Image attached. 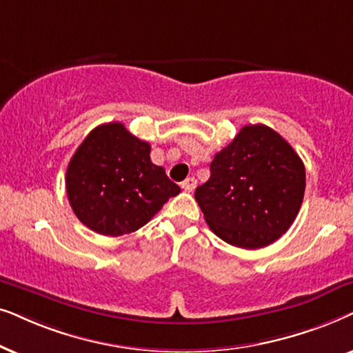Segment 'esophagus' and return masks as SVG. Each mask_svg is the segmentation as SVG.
<instances>
[{"label": "esophagus", "mask_w": 353, "mask_h": 353, "mask_svg": "<svg viewBox=\"0 0 353 353\" xmlns=\"http://www.w3.org/2000/svg\"><path fill=\"white\" fill-rule=\"evenodd\" d=\"M181 187L185 192H194V189L196 187V181L194 179V177H187V179L181 184Z\"/></svg>", "instance_id": "34e87169"}]
</instances>
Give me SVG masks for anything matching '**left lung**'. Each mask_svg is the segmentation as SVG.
<instances>
[{
  "instance_id": "8db88e82",
  "label": "left lung",
  "mask_w": 353,
  "mask_h": 353,
  "mask_svg": "<svg viewBox=\"0 0 353 353\" xmlns=\"http://www.w3.org/2000/svg\"><path fill=\"white\" fill-rule=\"evenodd\" d=\"M211 176L195 200L206 224L234 247L255 250L288 232L305 194V166L294 148L271 128L243 125L214 154Z\"/></svg>"
}]
</instances>
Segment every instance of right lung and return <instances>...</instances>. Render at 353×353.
I'll return each instance as SVG.
<instances>
[{
    "mask_svg": "<svg viewBox=\"0 0 353 353\" xmlns=\"http://www.w3.org/2000/svg\"><path fill=\"white\" fill-rule=\"evenodd\" d=\"M150 148L121 122L87 135L65 172L69 203L82 224L101 236L135 232L179 194V185L152 163Z\"/></svg>",
    "mask_w": 353,
    "mask_h": 353,
    "instance_id": "1",
    "label": "right lung"
}]
</instances>
